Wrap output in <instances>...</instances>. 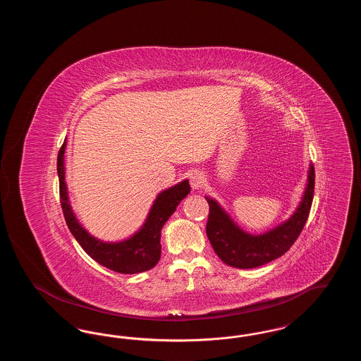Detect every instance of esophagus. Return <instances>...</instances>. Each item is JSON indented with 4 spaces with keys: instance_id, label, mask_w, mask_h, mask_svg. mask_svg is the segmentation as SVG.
Segmentation results:
<instances>
[{
    "instance_id": "esophagus-1",
    "label": "esophagus",
    "mask_w": 361,
    "mask_h": 361,
    "mask_svg": "<svg viewBox=\"0 0 361 361\" xmlns=\"http://www.w3.org/2000/svg\"><path fill=\"white\" fill-rule=\"evenodd\" d=\"M189 184L192 189H199L204 184V174L200 171H193L189 173Z\"/></svg>"
}]
</instances>
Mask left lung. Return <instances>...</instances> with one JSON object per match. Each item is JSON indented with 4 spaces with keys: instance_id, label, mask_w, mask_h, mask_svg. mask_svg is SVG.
Masks as SVG:
<instances>
[{
    "instance_id": "obj_1",
    "label": "left lung",
    "mask_w": 361,
    "mask_h": 361,
    "mask_svg": "<svg viewBox=\"0 0 361 361\" xmlns=\"http://www.w3.org/2000/svg\"><path fill=\"white\" fill-rule=\"evenodd\" d=\"M314 184L315 172L311 164L302 202L291 218L258 235L243 231L216 200L206 196L209 204L207 237L218 257L224 264L240 269L257 268L281 257L293 245L307 222L314 196Z\"/></svg>"
}]
</instances>
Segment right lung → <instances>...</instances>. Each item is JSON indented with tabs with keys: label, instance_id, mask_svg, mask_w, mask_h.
I'll list each match as a JSON object with an SVG mask.
<instances>
[{
	"label": "right lung",
	"instance_id": "1",
	"mask_svg": "<svg viewBox=\"0 0 361 361\" xmlns=\"http://www.w3.org/2000/svg\"><path fill=\"white\" fill-rule=\"evenodd\" d=\"M65 149L66 139L58 153L56 171L61 206L73 237L90 257L111 271L134 275L152 269L161 257V230L180 202L190 192L188 180L162 190L157 196L143 226L130 238L121 242H104L90 235L71 209L65 183Z\"/></svg>",
	"mask_w": 361,
	"mask_h": 361
}]
</instances>
